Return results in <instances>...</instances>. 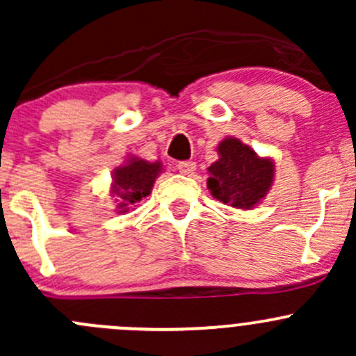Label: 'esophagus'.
I'll list each match as a JSON object with an SVG mask.
<instances>
[{"instance_id": "obj_1", "label": "esophagus", "mask_w": 356, "mask_h": 356, "mask_svg": "<svg viewBox=\"0 0 356 356\" xmlns=\"http://www.w3.org/2000/svg\"><path fill=\"white\" fill-rule=\"evenodd\" d=\"M177 170L184 175H191L196 170V163L195 161H179Z\"/></svg>"}]
</instances>
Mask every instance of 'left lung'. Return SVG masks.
<instances>
[{
	"mask_svg": "<svg viewBox=\"0 0 356 356\" xmlns=\"http://www.w3.org/2000/svg\"><path fill=\"white\" fill-rule=\"evenodd\" d=\"M217 161L208 167L207 186L215 200L234 208L250 210L267 196L274 181V161L260 158L236 138L218 145Z\"/></svg>",
	"mask_w": 356,
	"mask_h": 356,
	"instance_id": "obj_1",
	"label": "left lung"
}]
</instances>
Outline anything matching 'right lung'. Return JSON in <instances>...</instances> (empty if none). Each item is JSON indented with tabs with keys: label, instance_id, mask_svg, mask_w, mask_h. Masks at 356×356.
Here are the masks:
<instances>
[{
	"label": "right lung",
	"instance_id": "1",
	"mask_svg": "<svg viewBox=\"0 0 356 356\" xmlns=\"http://www.w3.org/2000/svg\"><path fill=\"white\" fill-rule=\"evenodd\" d=\"M161 170L160 161L149 163L141 158H131L125 165L113 170L111 195L117 201L118 213H125L143 198L152 193L158 174Z\"/></svg>",
	"mask_w": 356,
	"mask_h": 356
}]
</instances>
